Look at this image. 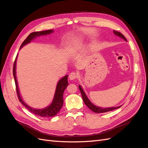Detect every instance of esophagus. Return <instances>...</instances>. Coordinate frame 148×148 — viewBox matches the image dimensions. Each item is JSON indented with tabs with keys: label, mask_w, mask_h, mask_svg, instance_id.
<instances>
[{
	"label": "esophagus",
	"mask_w": 148,
	"mask_h": 148,
	"mask_svg": "<svg viewBox=\"0 0 148 148\" xmlns=\"http://www.w3.org/2000/svg\"><path fill=\"white\" fill-rule=\"evenodd\" d=\"M77 74L75 73H74V72H73V73H70L69 76V79H70L71 80H74V79H75L77 78Z\"/></svg>",
	"instance_id": "esophagus-1"
}]
</instances>
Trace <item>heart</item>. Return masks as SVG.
Wrapping results in <instances>:
<instances>
[{
  "instance_id": "1",
  "label": "heart",
  "mask_w": 148,
  "mask_h": 148,
  "mask_svg": "<svg viewBox=\"0 0 148 148\" xmlns=\"http://www.w3.org/2000/svg\"><path fill=\"white\" fill-rule=\"evenodd\" d=\"M82 45V43L81 42H77V41H76V42H74V44H73V49L74 50H75V49H77L79 47H81Z\"/></svg>"
}]
</instances>
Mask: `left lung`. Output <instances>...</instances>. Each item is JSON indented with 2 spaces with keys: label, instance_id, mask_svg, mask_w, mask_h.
Masks as SVG:
<instances>
[{
  "label": "left lung",
  "instance_id": "obj_1",
  "mask_svg": "<svg viewBox=\"0 0 148 148\" xmlns=\"http://www.w3.org/2000/svg\"><path fill=\"white\" fill-rule=\"evenodd\" d=\"M113 33L115 34L116 36H117L120 38H121L124 40L125 42H127V40L125 38V36H123L121 33L116 32V31L113 30ZM79 90L81 91V93L82 95V99H83V101L85 103V105H86L88 107L90 108L91 111H92L95 113H105V112H110L112 110H113L115 109H117L119 108L120 107H121L122 105L121 106H115V107H106V108H103V107H100V106H98L94 105L92 103L90 100V99H89L87 97L86 94L85 93V92L83 90V88H82L81 86L79 84Z\"/></svg>",
  "mask_w": 148,
  "mask_h": 148
}]
</instances>
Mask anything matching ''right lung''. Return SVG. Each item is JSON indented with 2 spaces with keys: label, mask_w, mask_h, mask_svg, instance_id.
I'll list each match as a JSON object with an SVG mask.
<instances>
[{
  "label": "right lung",
  "mask_w": 148,
  "mask_h": 148,
  "mask_svg": "<svg viewBox=\"0 0 148 148\" xmlns=\"http://www.w3.org/2000/svg\"><path fill=\"white\" fill-rule=\"evenodd\" d=\"M54 31L53 29H49L47 31H42V32H33L32 33L26 38V39L24 41L21 45L20 47V49L23 48L26 45L29 43L32 40H35L36 38L40 36H45L47 35H50L53 33ZM18 54L17 55L16 58L14 63V67H13V75L14 78L16 86V91L18 93V98L19 101L25 106V107L28 110L29 112L33 113L38 116H42V117H52V116H56L58 112L60 111L61 108L62 107L64 104V99H63V95L64 90H66L67 86H68V81L67 77L68 75H65L62 78L58 81L56 91H55L53 98L52 99L51 103L46 106V107L43 108H34L32 106L27 105L26 103L25 102L23 99L21 97V95L20 94L19 86L18 83V80H17L16 77V62H17V58H18Z\"/></svg>",
  "instance_id": "obj_1"
}]
</instances>
